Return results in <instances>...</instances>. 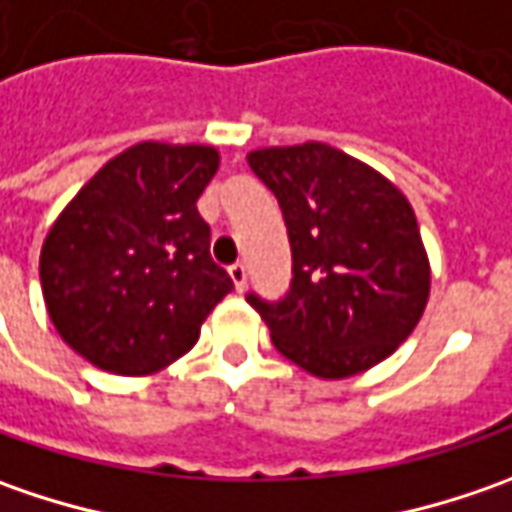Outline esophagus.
I'll list each match as a JSON object with an SVG mask.
<instances>
[{"mask_svg": "<svg viewBox=\"0 0 512 512\" xmlns=\"http://www.w3.org/2000/svg\"><path fill=\"white\" fill-rule=\"evenodd\" d=\"M227 273H230V279H233V287L242 293L247 285V267L245 265H230V270H227Z\"/></svg>", "mask_w": 512, "mask_h": 512, "instance_id": "obj_1", "label": "esophagus"}]
</instances>
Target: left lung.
Listing matches in <instances>:
<instances>
[{
  "instance_id": "left-lung-1",
  "label": "left lung",
  "mask_w": 512,
  "mask_h": 512,
  "mask_svg": "<svg viewBox=\"0 0 512 512\" xmlns=\"http://www.w3.org/2000/svg\"><path fill=\"white\" fill-rule=\"evenodd\" d=\"M279 199L293 279L285 299L247 302L276 350L319 379L384 362L413 333L430 296V262L404 193L325 142L247 153Z\"/></svg>"
}]
</instances>
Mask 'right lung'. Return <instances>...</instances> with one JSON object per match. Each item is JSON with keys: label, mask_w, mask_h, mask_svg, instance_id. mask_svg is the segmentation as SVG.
I'll use <instances>...</instances> for the list:
<instances>
[{"label": "right lung", "mask_w": 512, "mask_h": 512, "mask_svg": "<svg viewBox=\"0 0 512 512\" xmlns=\"http://www.w3.org/2000/svg\"><path fill=\"white\" fill-rule=\"evenodd\" d=\"M216 170L210 145L139 142L59 213L39 279L50 322L82 359L148 376L196 344L207 313L233 290L196 210Z\"/></svg>", "instance_id": "right-lung-1"}]
</instances>
